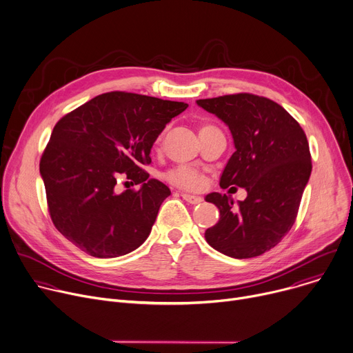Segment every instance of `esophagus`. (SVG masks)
<instances>
[{"mask_svg":"<svg viewBox=\"0 0 353 353\" xmlns=\"http://www.w3.org/2000/svg\"><path fill=\"white\" fill-rule=\"evenodd\" d=\"M181 196L187 201L188 204H192V205H195V204H199L201 201H203V198L201 196H198V195H194V194H188V192H183L181 194Z\"/></svg>","mask_w":353,"mask_h":353,"instance_id":"esophagus-1","label":"esophagus"}]
</instances>
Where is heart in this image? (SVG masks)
<instances>
[{"label":"heart","mask_w":353,"mask_h":353,"mask_svg":"<svg viewBox=\"0 0 353 353\" xmlns=\"http://www.w3.org/2000/svg\"><path fill=\"white\" fill-rule=\"evenodd\" d=\"M207 127L210 125H204L203 128H207ZM168 180L174 185L185 190H198L204 185V181H205L203 174H201L198 170H195L194 168H188V166H181L169 172Z\"/></svg>","instance_id":"1"}]
</instances>
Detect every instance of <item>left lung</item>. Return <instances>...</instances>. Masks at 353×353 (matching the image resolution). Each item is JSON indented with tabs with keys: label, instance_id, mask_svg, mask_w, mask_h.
I'll return each mask as SVG.
<instances>
[{
	"label": "left lung",
	"instance_id": "obj_1",
	"mask_svg": "<svg viewBox=\"0 0 353 353\" xmlns=\"http://www.w3.org/2000/svg\"><path fill=\"white\" fill-rule=\"evenodd\" d=\"M196 105L230 130L234 152L219 185L243 187L244 201L233 207L226 194L211 192L207 203L221 218L205 230V240L232 259H251L275 247L294 223L312 173L305 131L272 100L250 93L199 99Z\"/></svg>",
	"mask_w": 353,
	"mask_h": 353
}]
</instances>
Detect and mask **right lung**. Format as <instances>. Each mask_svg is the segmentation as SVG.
I'll use <instances>...</instances> for the list:
<instances>
[{"label": "right lung", "instance_id": "1", "mask_svg": "<svg viewBox=\"0 0 353 353\" xmlns=\"http://www.w3.org/2000/svg\"><path fill=\"white\" fill-rule=\"evenodd\" d=\"M188 108L152 96L109 92L64 116L40 159L50 216L72 244L97 259L125 256L149 236L170 195L141 165L168 123ZM125 174L141 187L114 191Z\"/></svg>", "mask_w": 353, "mask_h": 353}]
</instances>
